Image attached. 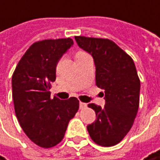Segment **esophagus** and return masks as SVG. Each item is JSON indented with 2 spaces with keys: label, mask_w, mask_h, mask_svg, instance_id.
<instances>
[{
  "label": "esophagus",
  "mask_w": 160,
  "mask_h": 160,
  "mask_svg": "<svg viewBox=\"0 0 160 160\" xmlns=\"http://www.w3.org/2000/svg\"><path fill=\"white\" fill-rule=\"evenodd\" d=\"M88 107V105L86 103H83V102H80V109H84L86 107Z\"/></svg>",
  "instance_id": "esophagus-1"
}]
</instances>
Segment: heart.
I'll use <instances>...</instances> for the list:
<instances>
[{"mask_svg": "<svg viewBox=\"0 0 160 160\" xmlns=\"http://www.w3.org/2000/svg\"><path fill=\"white\" fill-rule=\"evenodd\" d=\"M87 53H85V52H82V51H79V52H77L76 54H75V58H79V57L84 56V55H86Z\"/></svg>", "mask_w": 160, "mask_h": 160, "instance_id": "1", "label": "heart"}]
</instances>
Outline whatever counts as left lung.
<instances>
[{
  "mask_svg": "<svg viewBox=\"0 0 160 160\" xmlns=\"http://www.w3.org/2000/svg\"><path fill=\"white\" fill-rule=\"evenodd\" d=\"M74 39L80 48L92 57L96 86L105 90V107L88 105L97 117L87 127L89 135L99 146H115L130 131L138 112L140 81L134 62L108 39Z\"/></svg>",
  "mask_w": 160,
  "mask_h": 160,
  "instance_id": "8db88e82",
  "label": "left lung"
}]
</instances>
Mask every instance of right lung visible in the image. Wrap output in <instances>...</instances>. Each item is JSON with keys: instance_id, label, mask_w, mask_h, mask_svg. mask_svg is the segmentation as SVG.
Returning <instances> with one entry per match:
<instances>
[{"instance_id": "add662e5", "label": "right lung", "mask_w": 160, "mask_h": 160, "mask_svg": "<svg viewBox=\"0 0 160 160\" xmlns=\"http://www.w3.org/2000/svg\"><path fill=\"white\" fill-rule=\"evenodd\" d=\"M73 41L70 38L33 43L19 61L12 76L14 111L27 136L37 146L49 148L64 138L69 121L79 109L75 97L51 99L50 84L56 66Z\"/></svg>"}]
</instances>
